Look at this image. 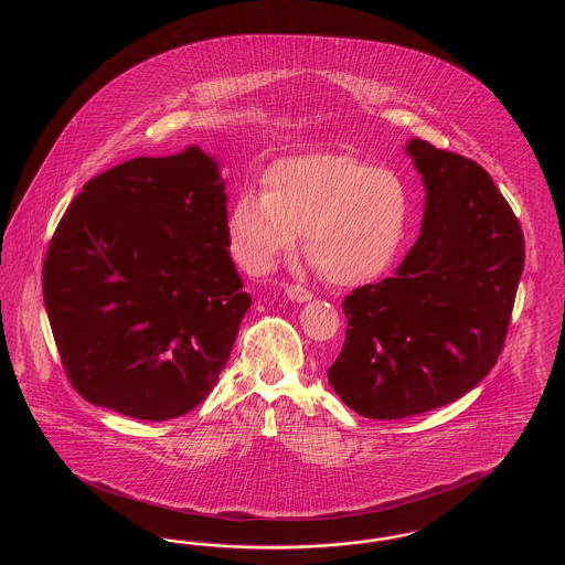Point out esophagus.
Wrapping results in <instances>:
<instances>
[{
    "label": "esophagus",
    "instance_id": "obj_1",
    "mask_svg": "<svg viewBox=\"0 0 565 565\" xmlns=\"http://www.w3.org/2000/svg\"><path fill=\"white\" fill-rule=\"evenodd\" d=\"M286 295H288L290 300H295V302H307V300L313 298V295L309 290H305L302 286H288Z\"/></svg>",
    "mask_w": 565,
    "mask_h": 565
}]
</instances>
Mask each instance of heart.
<instances>
[{"label": "heart", "mask_w": 565, "mask_h": 565, "mask_svg": "<svg viewBox=\"0 0 565 565\" xmlns=\"http://www.w3.org/2000/svg\"><path fill=\"white\" fill-rule=\"evenodd\" d=\"M403 178L348 152L273 162L265 192L243 190L228 214V245L249 273H267L302 233V249L332 286H358L390 265L403 242Z\"/></svg>", "instance_id": "b5f03b06"}]
</instances>
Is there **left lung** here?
Here are the masks:
<instances>
[{"instance_id": "obj_1", "label": "left lung", "mask_w": 565, "mask_h": 565, "mask_svg": "<svg viewBox=\"0 0 565 565\" xmlns=\"http://www.w3.org/2000/svg\"><path fill=\"white\" fill-rule=\"evenodd\" d=\"M422 175V233L394 277L353 290L328 383L362 417L403 419L454 403L498 362L525 243L481 164L424 139L404 146Z\"/></svg>"}]
</instances>
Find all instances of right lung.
<instances>
[{
  "label": "right lung",
  "mask_w": 565,
  "mask_h": 565,
  "mask_svg": "<svg viewBox=\"0 0 565 565\" xmlns=\"http://www.w3.org/2000/svg\"><path fill=\"white\" fill-rule=\"evenodd\" d=\"M226 203L199 146L111 167L72 201L46 252L44 305L84 401L164 422L212 392L252 305Z\"/></svg>",
  "instance_id": "right-lung-1"
}]
</instances>
